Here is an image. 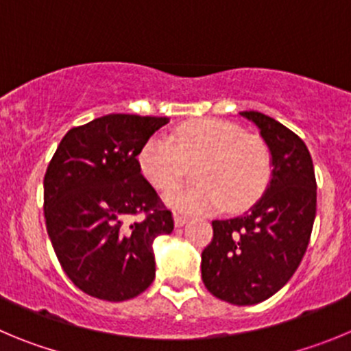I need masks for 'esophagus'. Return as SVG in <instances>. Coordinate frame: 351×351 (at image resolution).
<instances>
[{
  "label": "esophagus",
  "instance_id": "1",
  "mask_svg": "<svg viewBox=\"0 0 351 351\" xmlns=\"http://www.w3.org/2000/svg\"><path fill=\"white\" fill-rule=\"evenodd\" d=\"M187 217H183V215H175V226L176 227H183L187 223Z\"/></svg>",
  "mask_w": 351,
  "mask_h": 351
}]
</instances>
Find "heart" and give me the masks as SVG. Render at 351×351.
I'll return each instance as SVG.
<instances>
[{
	"mask_svg": "<svg viewBox=\"0 0 351 351\" xmlns=\"http://www.w3.org/2000/svg\"><path fill=\"white\" fill-rule=\"evenodd\" d=\"M138 164L159 191L176 187L187 166H195L192 187L169 192L164 201L182 213H208L248 206L266 191L271 178V152L261 136L245 134L238 124L204 119L182 124L171 138L154 136L141 147Z\"/></svg>",
	"mask_w": 351,
	"mask_h": 351,
	"instance_id": "obj_1",
	"label": "heart"
}]
</instances>
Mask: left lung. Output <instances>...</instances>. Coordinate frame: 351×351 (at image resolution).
<instances>
[{
  "label": "left lung",
  "instance_id": "1",
  "mask_svg": "<svg viewBox=\"0 0 351 351\" xmlns=\"http://www.w3.org/2000/svg\"><path fill=\"white\" fill-rule=\"evenodd\" d=\"M271 152L266 192L241 217L213 220L201 254V276L215 298L236 306L266 301L301 264L317 215V180L304 141L271 117L241 112Z\"/></svg>",
  "mask_w": 351,
  "mask_h": 351
}]
</instances>
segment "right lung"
Here are the masks:
<instances>
[{"label":"right lung","mask_w":351,"mask_h":351,"mask_svg":"<svg viewBox=\"0 0 351 351\" xmlns=\"http://www.w3.org/2000/svg\"><path fill=\"white\" fill-rule=\"evenodd\" d=\"M168 117L112 113L69 129L43 180L47 232L68 278L103 301L136 298L156 278L154 239L175 227L138 154ZM144 219L130 222L132 216Z\"/></svg>","instance_id":"right-lung-1"}]
</instances>
